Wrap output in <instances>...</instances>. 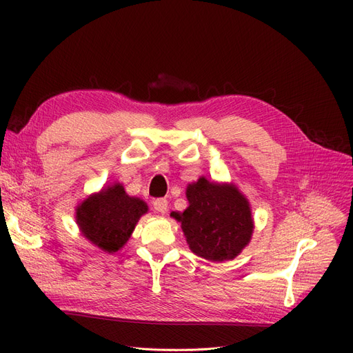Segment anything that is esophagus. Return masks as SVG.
<instances>
[{
    "instance_id": "esophagus-1",
    "label": "esophagus",
    "mask_w": 353,
    "mask_h": 353,
    "mask_svg": "<svg viewBox=\"0 0 353 353\" xmlns=\"http://www.w3.org/2000/svg\"><path fill=\"white\" fill-rule=\"evenodd\" d=\"M153 208H154V210H157L160 213H165L168 210V200L166 199L153 200Z\"/></svg>"
}]
</instances>
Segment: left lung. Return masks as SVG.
Instances as JSON below:
<instances>
[{"instance_id":"left-lung-1","label":"left lung","mask_w":353,"mask_h":353,"mask_svg":"<svg viewBox=\"0 0 353 353\" xmlns=\"http://www.w3.org/2000/svg\"><path fill=\"white\" fill-rule=\"evenodd\" d=\"M188 208L172 212L190 249L212 262L234 259L249 244L253 219L249 200L236 185L210 183L205 176L187 187Z\"/></svg>"}]
</instances>
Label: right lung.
<instances>
[{
	"mask_svg": "<svg viewBox=\"0 0 353 353\" xmlns=\"http://www.w3.org/2000/svg\"><path fill=\"white\" fill-rule=\"evenodd\" d=\"M147 210L144 200L128 196L123 185L116 183L81 203L77 208V223L85 239L103 252L114 253L130 240Z\"/></svg>",
	"mask_w": 353,
	"mask_h": 353,
	"instance_id": "right-lung-1",
	"label": "right lung"
}]
</instances>
